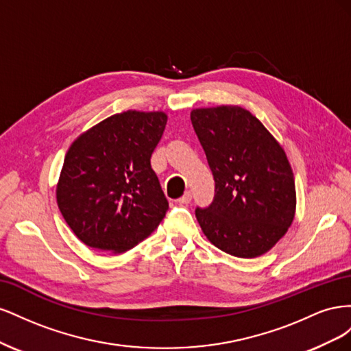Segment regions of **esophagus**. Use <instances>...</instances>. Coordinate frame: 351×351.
Wrapping results in <instances>:
<instances>
[{"label": "esophagus", "instance_id": "1", "mask_svg": "<svg viewBox=\"0 0 351 351\" xmlns=\"http://www.w3.org/2000/svg\"><path fill=\"white\" fill-rule=\"evenodd\" d=\"M190 202H192V193H190V192H186L182 197L178 199L180 205H187V204H190Z\"/></svg>", "mask_w": 351, "mask_h": 351}]
</instances>
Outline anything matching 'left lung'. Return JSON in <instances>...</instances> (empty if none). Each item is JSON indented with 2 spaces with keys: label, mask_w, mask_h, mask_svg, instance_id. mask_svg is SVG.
I'll list each match as a JSON object with an SVG mask.
<instances>
[{
  "label": "left lung",
  "mask_w": 351,
  "mask_h": 351,
  "mask_svg": "<svg viewBox=\"0 0 351 351\" xmlns=\"http://www.w3.org/2000/svg\"><path fill=\"white\" fill-rule=\"evenodd\" d=\"M190 120L215 180L212 204L196 208L202 231L232 256H261L294 218V177L285 152L244 108H199Z\"/></svg>",
  "instance_id": "obj_1"
}]
</instances>
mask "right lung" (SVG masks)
I'll use <instances>...</instances> for the list:
<instances>
[{
  "mask_svg": "<svg viewBox=\"0 0 351 351\" xmlns=\"http://www.w3.org/2000/svg\"><path fill=\"white\" fill-rule=\"evenodd\" d=\"M167 124L164 112L108 117L73 142L57 186V204L86 246L121 253L159 226L168 200L151 167Z\"/></svg>",
  "mask_w": 351,
  "mask_h": 351,
  "instance_id": "obj_1",
  "label": "right lung"
}]
</instances>
